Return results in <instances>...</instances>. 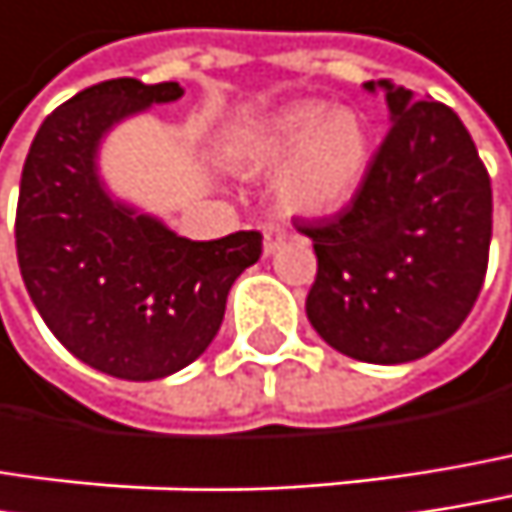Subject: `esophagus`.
Returning <instances> with one entry per match:
<instances>
[{
	"label": "esophagus",
	"mask_w": 512,
	"mask_h": 512,
	"mask_svg": "<svg viewBox=\"0 0 512 512\" xmlns=\"http://www.w3.org/2000/svg\"><path fill=\"white\" fill-rule=\"evenodd\" d=\"M287 240V228L278 222H266L263 225V255H275Z\"/></svg>",
	"instance_id": "34e87169"
}]
</instances>
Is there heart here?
<instances>
[{
    "label": "heart",
    "instance_id": "heart-1",
    "mask_svg": "<svg viewBox=\"0 0 512 512\" xmlns=\"http://www.w3.org/2000/svg\"><path fill=\"white\" fill-rule=\"evenodd\" d=\"M246 169H275V199L296 216H328L346 208L369 169V128L354 111L325 102H296L257 119L234 146Z\"/></svg>",
    "mask_w": 512,
    "mask_h": 512
}]
</instances>
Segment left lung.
<instances>
[{
	"instance_id": "8db88e82",
	"label": "left lung",
	"mask_w": 512,
	"mask_h": 512,
	"mask_svg": "<svg viewBox=\"0 0 512 512\" xmlns=\"http://www.w3.org/2000/svg\"><path fill=\"white\" fill-rule=\"evenodd\" d=\"M381 87L390 131L349 208L299 222L313 240L316 281L307 319L363 363L419 360L463 325L484 287L492 187L460 117L434 99Z\"/></svg>"
}]
</instances>
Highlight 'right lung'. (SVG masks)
<instances>
[{
  "label": "right lung",
  "instance_id": "right-lung-1",
  "mask_svg": "<svg viewBox=\"0 0 512 512\" xmlns=\"http://www.w3.org/2000/svg\"><path fill=\"white\" fill-rule=\"evenodd\" d=\"M175 81L111 78L75 93L40 125L20 181L17 260L49 331L81 363L122 381H158L208 349L237 275L257 263L260 234L196 243L111 199L96 152L102 137Z\"/></svg>",
  "mask_w": 512,
  "mask_h": 512
}]
</instances>
